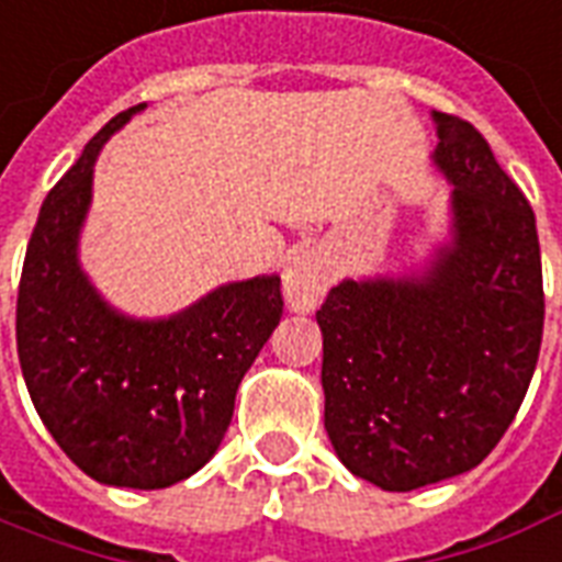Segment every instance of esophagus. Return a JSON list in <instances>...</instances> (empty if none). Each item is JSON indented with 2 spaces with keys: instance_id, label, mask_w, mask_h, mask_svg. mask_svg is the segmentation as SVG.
Returning a JSON list of instances; mask_svg holds the SVG:
<instances>
[{
  "instance_id": "1",
  "label": "esophagus",
  "mask_w": 562,
  "mask_h": 562,
  "mask_svg": "<svg viewBox=\"0 0 562 562\" xmlns=\"http://www.w3.org/2000/svg\"><path fill=\"white\" fill-rule=\"evenodd\" d=\"M327 293L325 260L316 249H302L284 269V299L293 313H313Z\"/></svg>"
}]
</instances>
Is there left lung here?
<instances>
[{
  "instance_id": "8db88e82",
  "label": "left lung",
  "mask_w": 562,
  "mask_h": 562,
  "mask_svg": "<svg viewBox=\"0 0 562 562\" xmlns=\"http://www.w3.org/2000/svg\"><path fill=\"white\" fill-rule=\"evenodd\" d=\"M450 237L424 269L345 278L316 313L325 429L353 475L406 493L482 464L542 342L537 220L482 133L432 112Z\"/></svg>"
}]
</instances>
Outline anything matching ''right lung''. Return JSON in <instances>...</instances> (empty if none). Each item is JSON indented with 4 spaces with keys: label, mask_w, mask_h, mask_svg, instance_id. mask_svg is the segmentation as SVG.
Here are the masks:
<instances>
[{
    "label": "right lung",
    "mask_w": 562,
    "mask_h": 562,
    "mask_svg": "<svg viewBox=\"0 0 562 562\" xmlns=\"http://www.w3.org/2000/svg\"><path fill=\"white\" fill-rule=\"evenodd\" d=\"M147 103L119 112L48 191L16 295V351L31 403L95 482L159 491L217 452L235 394L281 322V278L255 276L165 318L112 307L80 267L101 147Z\"/></svg>",
    "instance_id": "obj_1"
}]
</instances>
